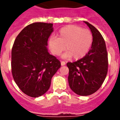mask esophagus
<instances>
[{"label": "esophagus", "instance_id": "obj_1", "mask_svg": "<svg viewBox=\"0 0 120 120\" xmlns=\"http://www.w3.org/2000/svg\"><path fill=\"white\" fill-rule=\"evenodd\" d=\"M65 62H64V61H61V65H62V66L63 65H65Z\"/></svg>", "mask_w": 120, "mask_h": 120}]
</instances>
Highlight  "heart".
I'll use <instances>...</instances> for the list:
<instances>
[{
	"instance_id": "1",
	"label": "heart",
	"mask_w": 120,
	"mask_h": 120,
	"mask_svg": "<svg viewBox=\"0 0 120 120\" xmlns=\"http://www.w3.org/2000/svg\"><path fill=\"white\" fill-rule=\"evenodd\" d=\"M93 34L88 29H83L75 25H69L60 29L58 37H51L49 41L51 52L59 56L65 50L63 55L65 58H71L79 60L85 56L93 44Z\"/></svg>"
}]
</instances>
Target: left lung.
<instances>
[{"label":"left lung","mask_w":120,"mask_h":120,"mask_svg":"<svg viewBox=\"0 0 120 120\" xmlns=\"http://www.w3.org/2000/svg\"><path fill=\"white\" fill-rule=\"evenodd\" d=\"M93 34V44L85 56L76 62H68L70 88L76 94L88 96L101 87L108 73V53L104 38L94 26L85 22Z\"/></svg>","instance_id":"8db88e82"}]
</instances>
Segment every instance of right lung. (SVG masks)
I'll list each match as a JSON object with an SVG mask.
<instances>
[{"mask_svg": "<svg viewBox=\"0 0 120 120\" xmlns=\"http://www.w3.org/2000/svg\"><path fill=\"white\" fill-rule=\"evenodd\" d=\"M52 23L35 22L25 27L14 41L11 68L14 80L22 91L36 98L48 91L61 63L48 52L47 41Z\"/></svg>", "mask_w": 120, "mask_h": 120, "instance_id": "add662e5", "label": "right lung"}]
</instances>
